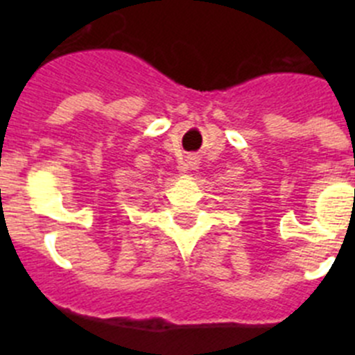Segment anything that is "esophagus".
<instances>
[{"instance_id":"obj_1","label":"esophagus","mask_w":355,"mask_h":355,"mask_svg":"<svg viewBox=\"0 0 355 355\" xmlns=\"http://www.w3.org/2000/svg\"><path fill=\"white\" fill-rule=\"evenodd\" d=\"M198 163H199V157L198 156H189L187 157V168H194Z\"/></svg>"}]
</instances>
